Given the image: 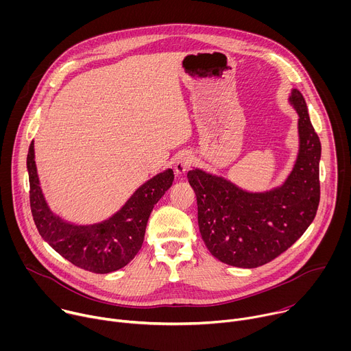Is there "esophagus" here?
I'll return each mask as SVG.
<instances>
[{"instance_id": "esophagus-1", "label": "esophagus", "mask_w": 351, "mask_h": 351, "mask_svg": "<svg viewBox=\"0 0 351 351\" xmlns=\"http://www.w3.org/2000/svg\"><path fill=\"white\" fill-rule=\"evenodd\" d=\"M191 164H193V156L191 154H189V153L180 154L178 157L176 162H175V172H176V175H179V176L184 175L190 169Z\"/></svg>"}]
</instances>
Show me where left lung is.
Masks as SVG:
<instances>
[{
	"label": "left lung",
	"instance_id": "8db88e82",
	"mask_svg": "<svg viewBox=\"0 0 351 351\" xmlns=\"http://www.w3.org/2000/svg\"><path fill=\"white\" fill-rule=\"evenodd\" d=\"M289 101L298 114L300 148L282 186L250 193L202 169L187 173L197 197L199 233L210 253L228 265L257 268L272 261L302 237L315 218L321 141L303 94L293 88Z\"/></svg>",
	"mask_w": 351,
	"mask_h": 351
}]
</instances>
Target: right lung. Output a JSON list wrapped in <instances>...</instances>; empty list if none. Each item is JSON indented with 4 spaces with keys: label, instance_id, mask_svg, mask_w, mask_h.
I'll return each mask as SVG.
<instances>
[{
    "label": "right lung",
    "instance_id": "add662e5",
    "mask_svg": "<svg viewBox=\"0 0 351 351\" xmlns=\"http://www.w3.org/2000/svg\"><path fill=\"white\" fill-rule=\"evenodd\" d=\"M27 172L30 208L40 236L65 260L94 274L118 271L134 258L141 248L149 214L173 183V171L167 169L140 186L110 219L94 225H73L54 215L45 203L33 141L27 153Z\"/></svg>",
    "mask_w": 351,
    "mask_h": 351
}]
</instances>
